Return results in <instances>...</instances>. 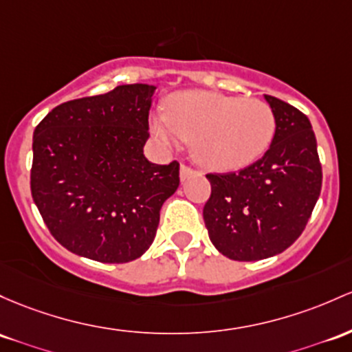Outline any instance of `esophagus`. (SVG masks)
Returning a JSON list of instances; mask_svg holds the SVG:
<instances>
[{"mask_svg": "<svg viewBox=\"0 0 352 352\" xmlns=\"http://www.w3.org/2000/svg\"><path fill=\"white\" fill-rule=\"evenodd\" d=\"M195 170H192L190 167H187V165L185 164H182L180 165V180H182V182H185V180L188 179V177H192V175H195Z\"/></svg>", "mask_w": 352, "mask_h": 352, "instance_id": "1", "label": "esophagus"}]
</instances>
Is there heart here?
Returning <instances> with one entry per match:
<instances>
[{
  "label": "heart",
  "mask_w": 352,
  "mask_h": 352,
  "mask_svg": "<svg viewBox=\"0 0 352 352\" xmlns=\"http://www.w3.org/2000/svg\"><path fill=\"white\" fill-rule=\"evenodd\" d=\"M150 130L164 145L190 140L204 167L234 170L264 155L276 133V117L262 100L187 90L170 96L165 111L152 115Z\"/></svg>",
  "instance_id": "b5f03b06"
}]
</instances>
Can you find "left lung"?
Segmentation results:
<instances>
[{
    "label": "left lung",
    "instance_id": "obj_1",
    "mask_svg": "<svg viewBox=\"0 0 352 352\" xmlns=\"http://www.w3.org/2000/svg\"><path fill=\"white\" fill-rule=\"evenodd\" d=\"M276 133L264 157L230 173H208L204 220L212 244L232 261L284 252L302 234L322 185L316 135L302 111L265 95Z\"/></svg>",
    "mask_w": 352,
    "mask_h": 352
}]
</instances>
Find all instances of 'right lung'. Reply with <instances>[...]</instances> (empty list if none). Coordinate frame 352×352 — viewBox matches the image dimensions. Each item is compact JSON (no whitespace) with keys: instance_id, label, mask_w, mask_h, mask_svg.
<instances>
[{"instance_id":"obj_1","label":"right lung","mask_w":352,"mask_h":352,"mask_svg":"<svg viewBox=\"0 0 352 352\" xmlns=\"http://www.w3.org/2000/svg\"><path fill=\"white\" fill-rule=\"evenodd\" d=\"M153 85L53 108L33 133L32 195L69 252L105 264L135 261L155 239L160 208L179 188V162L146 160Z\"/></svg>"}]
</instances>
